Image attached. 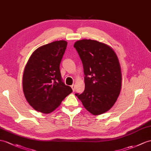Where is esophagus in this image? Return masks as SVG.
<instances>
[{
	"instance_id": "obj_1",
	"label": "esophagus",
	"mask_w": 151,
	"mask_h": 151,
	"mask_svg": "<svg viewBox=\"0 0 151 151\" xmlns=\"http://www.w3.org/2000/svg\"><path fill=\"white\" fill-rule=\"evenodd\" d=\"M71 88H72V89L73 91H75V89H76V86L74 85V84H72V85L71 86Z\"/></svg>"
}]
</instances>
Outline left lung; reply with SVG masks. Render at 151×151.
I'll use <instances>...</instances> for the list:
<instances>
[{
	"label": "left lung",
	"mask_w": 151,
	"mask_h": 151,
	"mask_svg": "<svg viewBox=\"0 0 151 151\" xmlns=\"http://www.w3.org/2000/svg\"><path fill=\"white\" fill-rule=\"evenodd\" d=\"M83 63L85 88L75 95L88 111L100 115L111 108L122 85L120 64L114 50L104 43L82 40L73 45Z\"/></svg>",
	"instance_id": "1"
}]
</instances>
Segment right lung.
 <instances>
[{
    "mask_svg": "<svg viewBox=\"0 0 151 151\" xmlns=\"http://www.w3.org/2000/svg\"><path fill=\"white\" fill-rule=\"evenodd\" d=\"M67 42L56 41L39 47L32 54L23 75L25 97L32 107L43 113L56 109L72 92L61 78L60 65Z\"/></svg>",
    "mask_w": 151,
    "mask_h": 151,
    "instance_id": "obj_1",
    "label": "right lung"
}]
</instances>
